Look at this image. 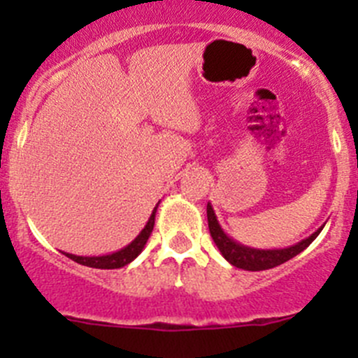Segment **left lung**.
<instances>
[{
	"label": "left lung",
	"instance_id": "obj_1",
	"mask_svg": "<svg viewBox=\"0 0 358 358\" xmlns=\"http://www.w3.org/2000/svg\"><path fill=\"white\" fill-rule=\"evenodd\" d=\"M208 227H209V234H211L213 241H215L216 248L220 249L223 258H225L230 265L243 270H251V272L273 268V266L282 265V263H286L287 259L294 258L296 255L305 251V249L317 239L320 230L324 229L322 225L319 230H315L312 236L299 241V243L292 244L289 248H282V249L249 248V246H244V244L237 243V241H234L232 237L227 236V234L223 232L222 225H220L218 220H216L215 209H213L211 202H208Z\"/></svg>",
	"mask_w": 358,
	"mask_h": 358
}]
</instances>
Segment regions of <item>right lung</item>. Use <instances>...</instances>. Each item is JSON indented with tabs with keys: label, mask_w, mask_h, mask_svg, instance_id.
<instances>
[{
	"label": "right lung",
	"mask_w": 358,
	"mask_h": 358,
	"mask_svg": "<svg viewBox=\"0 0 358 358\" xmlns=\"http://www.w3.org/2000/svg\"><path fill=\"white\" fill-rule=\"evenodd\" d=\"M159 206V204H157ZM157 206L154 208L152 215H150L149 222L147 225L143 227L142 232L122 249L119 251L110 252V255H102V256H78V255H71V252H64L67 258H71L72 262L79 263V265H85V266H92V268H103V270H112V268H121V266L128 265L131 263L140 252L143 251L145 248L147 241H149L150 234L154 230V222H156V211H157Z\"/></svg>",
	"instance_id": "1"
}]
</instances>
